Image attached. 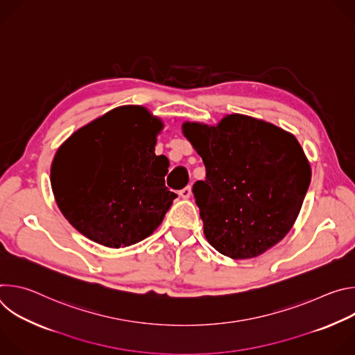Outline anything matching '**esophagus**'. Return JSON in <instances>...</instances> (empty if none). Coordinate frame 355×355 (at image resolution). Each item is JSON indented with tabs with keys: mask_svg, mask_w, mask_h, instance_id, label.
I'll return each instance as SVG.
<instances>
[{
	"mask_svg": "<svg viewBox=\"0 0 355 355\" xmlns=\"http://www.w3.org/2000/svg\"><path fill=\"white\" fill-rule=\"evenodd\" d=\"M191 195H192V188L191 187H185L180 191V196L184 198V199H188Z\"/></svg>",
	"mask_w": 355,
	"mask_h": 355,
	"instance_id": "esophagus-1",
	"label": "esophagus"
}]
</instances>
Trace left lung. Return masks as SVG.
<instances>
[{
  "label": "left lung",
  "mask_w": 355,
  "mask_h": 355,
  "mask_svg": "<svg viewBox=\"0 0 355 355\" xmlns=\"http://www.w3.org/2000/svg\"><path fill=\"white\" fill-rule=\"evenodd\" d=\"M207 168L192 192L209 244L233 260L261 256L292 229L312 168L296 137L261 119L225 115L215 126L184 122Z\"/></svg>",
  "instance_id": "left-lung-1"
}]
</instances>
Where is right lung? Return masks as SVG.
<instances>
[{
	"label": "right lung",
	"instance_id": "right-lung-1",
	"mask_svg": "<svg viewBox=\"0 0 355 355\" xmlns=\"http://www.w3.org/2000/svg\"><path fill=\"white\" fill-rule=\"evenodd\" d=\"M164 123L144 107L123 105L76 130L50 167L56 204L87 239L111 248L136 244L163 222L177 193L156 156Z\"/></svg>",
	"mask_w": 355,
	"mask_h": 355
}]
</instances>
